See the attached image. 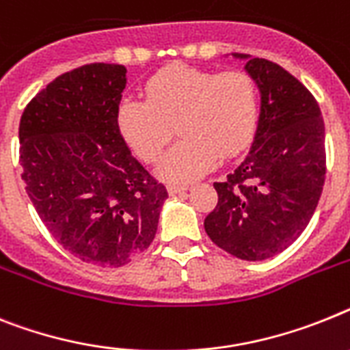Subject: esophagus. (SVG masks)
<instances>
[{"label":"esophagus","mask_w":350,"mask_h":350,"mask_svg":"<svg viewBox=\"0 0 350 350\" xmlns=\"http://www.w3.org/2000/svg\"><path fill=\"white\" fill-rule=\"evenodd\" d=\"M189 189H190V185L187 183H170L169 187H167L169 193H172V196H174V193L185 192V190H189Z\"/></svg>","instance_id":"esophagus-1"}]
</instances>
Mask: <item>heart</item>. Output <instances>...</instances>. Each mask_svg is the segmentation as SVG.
Here are the masks:
<instances>
[{
    "label": "heart",
    "instance_id": "1",
    "mask_svg": "<svg viewBox=\"0 0 350 350\" xmlns=\"http://www.w3.org/2000/svg\"><path fill=\"white\" fill-rule=\"evenodd\" d=\"M260 111V89L245 70L178 66L152 76L146 101H120L117 128L135 154L152 163L178 124L183 139L161 158L158 174L187 181L210 170L220 154L233 158L245 151L256 137Z\"/></svg>",
    "mask_w": 350,
    "mask_h": 350
}]
</instances>
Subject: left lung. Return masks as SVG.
Listing matches in <instances>:
<instances>
[{
	"mask_svg": "<svg viewBox=\"0 0 350 350\" xmlns=\"http://www.w3.org/2000/svg\"><path fill=\"white\" fill-rule=\"evenodd\" d=\"M245 58L261 94L260 124L245 160L222 183L204 219L217 247L245 261L269 260L310 224L325 181V128L313 94L288 70Z\"/></svg>",
	"mask_w": 350,
	"mask_h": 350,
	"instance_id": "obj_1",
	"label": "left lung"
}]
</instances>
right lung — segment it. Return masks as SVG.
Segmentation results:
<instances>
[{
  "label": "right lung",
  "mask_w": 350,
  "mask_h": 350,
  "mask_svg": "<svg viewBox=\"0 0 350 350\" xmlns=\"http://www.w3.org/2000/svg\"><path fill=\"white\" fill-rule=\"evenodd\" d=\"M126 67L87 64L26 105L19 163L26 193L49 233L85 263L116 269L151 245L169 193L117 128Z\"/></svg>",
  "instance_id": "1"
}]
</instances>
